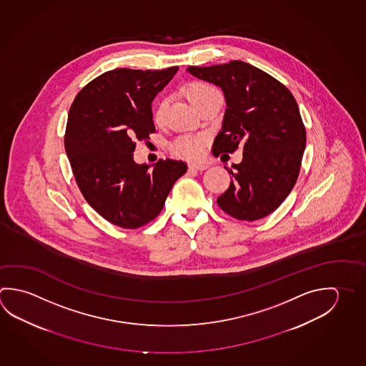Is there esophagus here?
I'll use <instances>...</instances> for the list:
<instances>
[{
	"mask_svg": "<svg viewBox=\"0 0 366 366\" xmlns=\"http://www.w3.org/2000/svg\"><path fill=\"white\" fill-rule=\"evenodd\" d=\"M189 168L192 169V171H204L208 168V164H204V163H192V164H189Z\"/></svg>",
	"mask_w": 366,
	"mask_h": 366,
	"instance_id": "obj_1",
	"label": "esophagus"
}]
</instances>
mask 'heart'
I'll list each match as a JSON object with an SVG mask.
<instances>
[{"label": "heart", "instance_id": "b5f03b06", "mask_svg": "<svg viewBox=\"0 0 366 366\" xmlns=\"http://www.w3.org/2000/svg\"><path fill=\"white\" fill-rule=\"evenodd\" d=\"M213 90H216V89L212 87L211 84H205V82H192L186 89V97L192 105H195L199 100H202ZM164 105H166L164 102L158 104V108L154 113L155 121H161L163 112H164ZM204 142L203 136L182 135L179 136L177 139H174V142H171L169 149H171L172 154L176 157L192 161V159H199L203 154Z\"/></svg>", "mask_w": 366, "mask_h": 366}]
</instances>
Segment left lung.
Masks as SVG:
<instances>
[{
    "label": "left lung",
    "instance_id": "obj_1",
    "mask_svg": "<svg viewBox=\"0 0 366 366\" xmlns=\"http://www.w3.org/2000/svg\"><path fill=\"white\" fill-rule=\"evenodd\" d=\"M187 71L224 91L227 108L214 154L243 147V161L224 167L232 180L217 204L242 221L266 217L288 197L301 169L306 129L295 97L266 71L239 60Z\"/></svg>",
    "mask_w": 366,
    "mask_h": 366
}]
</instances>
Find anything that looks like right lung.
I'll return each mask as SVG.
<instances>
[{
	"label": "right lung",
	"instance_id": "obj_1",
	"mask_svg": "<svg viewBox=\"0 0 366 366\" xmlns=\"http://www.w3.org/2000/svg\"><path fill=\"white\" fill-rule=\"evenodd\" d=\"M177 71H105L71 104L65 152L84 199L110 224L137 229L153 221L187 171L182 161L159 159L153 168L134 161L136 142L155 132L152 102Z\"/></svg>",
	"mask_w": 366,
	"mask_h": 366
}]
</instances>
